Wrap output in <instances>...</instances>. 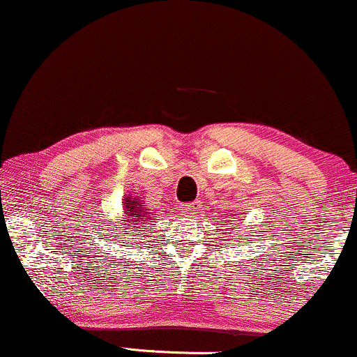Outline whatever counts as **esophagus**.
<instances>
[{"label":"esophagus","instance_id":"esophagus-1","mask_svg":"<svg viewBox=\"0 0 357 357\" xmlns=\"http://www.w3.org/2000/svg\"><path fill=\"white\" fill-rule=\"evenodd\" d=\"M199 208H202V204H199V202L187 203V204H183L182 213L185 214V216H193V214H198Z\"/></svg>","mask_w":357,"mask_h":357}]
</instances>
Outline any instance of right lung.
Instances as JSON below:
<instances>
[{
    "mask_svg": "<svg viewBox=\"0 0 357 357\" xmlns=\"http://www.w3.org/2000/svg\"><path fill=\"white\" fill-rule=\"evenodd\" d=\"M154 214L149 213V209L146 208L143 199L139 197H131L126 195L123 199V211H121V219L119 222V229L121 232H138L136 237L141 236V229L148 227L149 222H153Z\"/></svg>",
    "mask_w": 357,
    "mask_h": 357,
    "instance_id": "right-lung-1",
    "label": "right lung"
}]
</instances>
